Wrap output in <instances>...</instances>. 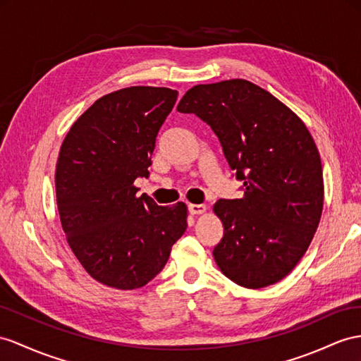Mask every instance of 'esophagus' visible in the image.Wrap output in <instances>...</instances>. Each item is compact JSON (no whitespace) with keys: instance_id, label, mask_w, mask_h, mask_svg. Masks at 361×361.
Returning a JSON list of instances; mask_svg holds the SVG:
<instances>
[{"instance_id":"1","label":"esophagus","mask_w":361,"mask_h":361,"mask_svg":"<svg viewBox=\"0 0 361 361\" xmlns=\"http://www.w3.org/2000/svg\"><path fill=\"white\" fill-rule=\"evenodd\" d=\"M188 209H189L192 215H201V214H204V212H206L204 204H189Z\"/></svg>"}]
</instances>
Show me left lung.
Returning <instances> with one entry per match:
<instances>
[{"instance_id": "left-lung-1", "label": "left lung", "mask_w": 361, "mask_h": 361, "mask_svg": "<svg viewBox=\"0 0 361 361\" xmlns=\"http://www.w3.org/2000/svg\"><path fill=\"white\" fill-rule=\"evenodd\" d=\"M177 109L212 128L243 181V198L214 206L224 226L214 248L221 271L245 288L279 282L307 252L323 209L320 155L307 126L244 79L193 87Z\"/></svg>"}]
</instances>
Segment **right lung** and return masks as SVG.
I'll return each mask as SVG.
<instances>
[{
	"instance_id": "add662e5",
	"label": "right lung",
	"mask_w": 361,
	"mask_h": 361,
	"mask_svg": "<svg viewBox=\"0 0 361 361\" xmlns=\"http://www.w3.org/2000/svg\"><path fill=\"white\" fill-rule=\"evenodd\" d=\"M178 91L129 87L96 100L71 126L56 164V200L73 253L97 282L134 290L159 274L186 232L183 202L138 197L155 138Z\"/></svg>"
}]
</instances>
